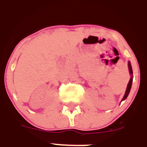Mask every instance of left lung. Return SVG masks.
I'll return each instance as SVG.
<instances>
[{
  "instance_id": "obj_1",
  "label": "left lung",
  "mask_w": 147,
  "mask_h": 147,
  "mask_svg": "<svg viewBox=\"0 0 147 147\" xmlns=\"http://www.w3.org/2000/svg\"><path fill=\"white\" fill-rule=\"evenodd\" d=\"M128 67H129V73L131 74V75H133V69H132V67H131V64H130V62H128ZM132 82H133V76L131 77V78H130V80H129V83H128L127 84V89H126V92H125V96H124V97H123L122 100H125V99L127 97L128 94H129V91H130V88H131V86H132ZM121 100V101H122Z\"/></svg>"
}]
</instances>
